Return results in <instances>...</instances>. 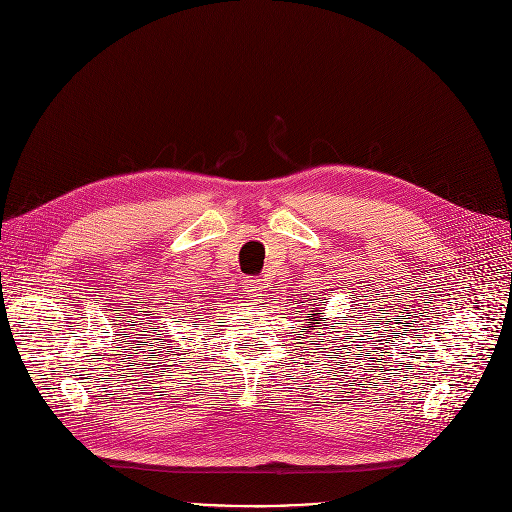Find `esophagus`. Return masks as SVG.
Listing matches in <instances>:
<instances>
[{
  "mask_svg": "<svg viewBox=\"0 0 512 512\" xmlns=\"http://www.w3.org/2000/svg\"><path fill=\"white\" fill-rule=\"evenodd\" d=\"M247 292L251 294L255 303H261L267 297V286L263 280L253 278V280H247Z\"/></svg>",
  "mask_w": 512,
  "mask_h": 512,
  "instance_id": "1",
  "label": "esophagus"
}]
</instances>
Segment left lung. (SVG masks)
Wrapping results in <instances>:
<instances>
[{"label": "left lung", "mask_w": 512, "mask_h": 512, "mask_svg": "<svg viewBox=\"0 0 512 512\" xmlns=\"http://www.w3.org/2000/svg\"><path fill=\"white\" fill-rule=\"evenodd\" d=\"M311 303H313V307H311V311H307V315H305L307 319H305L303 326H307V332H313L315 336H321V330H324V326H328V317L321 313V307L317 305V299H311ZM319 340H324V338H319Z\"/></svg>", "instance_id": "left-lung-1"}]
</instances>
